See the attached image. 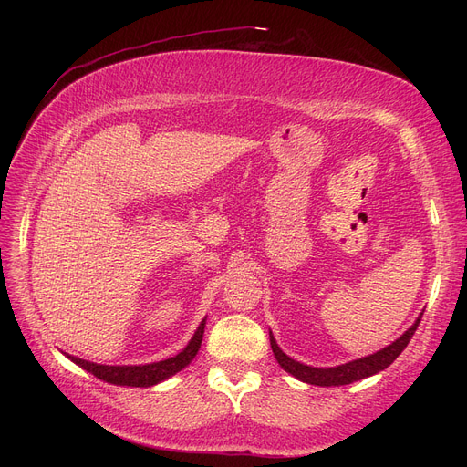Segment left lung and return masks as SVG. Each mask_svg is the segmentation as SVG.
<instances>
[{
  "label": "left lung",
  "mask_w": 467,
  "mask_h": 467,
  "mask_svg": "<svg viewBox=\"0 0 467 467\" xmlns=\"http://www.w3.org/2000/svg\"><path fill=\"white\" fill-rule=\"evenodd\" d=\"M424 312H420V316L416 317L414 324L400 337L396 338L391 345L380 348L375 354H369L359 359H352L348 363H342L337 367H312V365H305L297 359L289 358L280 347L273 335V331H268V337H271V348L275 352L276 361L280 363L282 369L285 373H289L291 377L299 379L301 382L306 384H314V386H345V384H352L356 380L373 377L380 371H384L388 365L394 363V359L407 348L409 340L412 338L416 327L420 324V317Z\"/></svg>",
  "instance_id": "left-lung-1"
}]
</instances>
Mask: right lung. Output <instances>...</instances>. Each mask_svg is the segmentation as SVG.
<instances>
[{"label": "right lung", "instance_id": "1", "mask_svg": "<svg viewBox=\"0 0 467 467\" xmlns=\"http://www.w3.org/2000/svg\"><path fill=\"white\" fill-rule=\"evenodd\" d=\"M204 327H206V317L201 322V326L196 327L192 338L187 342V347L176 354L174 358H168L162 361L155 363H145V365H100L94 361H87L81 358H76L71 354L62 352L67 359H71L76 365L83 367L85 371L92 373L96 379H100L104 382L115 384V386H134V388H147V386H155L170 377H174L182 369L194 359V356L199 354V348L202 345V337H204Z\"/></svg>", "mask_w": 467, "mask_h": 467}]
</instances>
